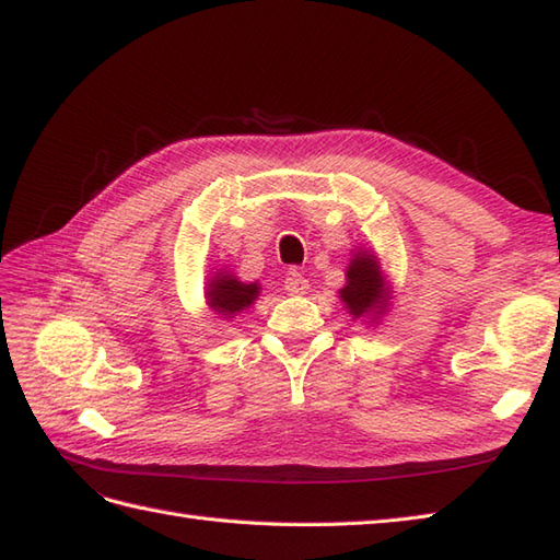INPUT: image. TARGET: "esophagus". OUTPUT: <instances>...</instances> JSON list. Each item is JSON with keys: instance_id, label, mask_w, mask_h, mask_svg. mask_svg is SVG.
Returning a JSON list of instances; mask_svg holds the SVG:
<instances>
[{"instance_id": "obj_1", "label": "esophagus", "mask_w": 560, "mask_h": 560, "mask_svg": "<svg viewBox=\"0 0 560 560\" xmlns=\"http://www.w3.org/2000/svg\"><path fill=\"white\" fill-rule=\"evenodd\" d=\"M283 285H285V291H289L291 295H303L305 291H307V279L301 275V271H295V269H291L289 275H285V281H283Z\"/></svg>"}]
</instances>
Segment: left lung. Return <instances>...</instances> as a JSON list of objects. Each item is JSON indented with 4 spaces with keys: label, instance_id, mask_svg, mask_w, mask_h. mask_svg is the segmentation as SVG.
Returning <instances> with one entry per match:
<instances>
[{
    "label": "left lung",
    "instance_id": "left-lung-1",
    "mask_svg": "<svg viewBox=\"0 0 560 560\" xmlns=\"http://www.w3.org/2000/svg\"><path fill=\"white\" fill-rule=\"evenodd\" d=\"M339 293L353 317L368 315L380 319L388 307V289L380 269V259L370 250H358L346 269V285Z\"/></svg>",
    "mask_w": 560,
    "mask_h": 560
}]
</instances>
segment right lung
<instances>
[{
	"label": "right lung",
	"mask_w": 560,
	"mask_h": 560,
	"mask_svg": "<svg viewBox=\"0 0 560 560\" xmlns=\"http://www.w3.org/2000/svg\"><path fill=\"white\" fill-rule=\"evenodd\" d=\"M259 295V283H243L231 271H217V275L207 283V305L214 310V315L233 317L250 307Z\"/></svg>",
	"instance_id": "obj_1"
}]
</instances>
